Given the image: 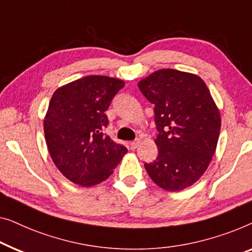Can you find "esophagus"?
<instances>
[{
	"label": "esophagus",
	"mask_w": 252,
	"mask_h": 252,
	"mask_svg": "<svg viewBox=\"0 0 252 252\" xmlns=\"http://www.w3.org/2000/svg\"><path fill=\"white\" fill-rule=\"evenodd\" d=\"M139 144H140V139H136V140L131 141V143H130L131 150H136V148L139 146Z\"/></svg>",
	"instance_id": "1"
}]
</instances>
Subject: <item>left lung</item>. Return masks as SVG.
<instances>
[{
  "mask_svg": "<svg viewBox=\"0 0 252 252\" xmlns=\"http://www.w3.org/2000/svg\"><path fill=\"white\" fill-rule=\"evenodd\" d=\"M138 88L155 106L158 131L157 160L145 163L148 176L169 192L192 186L210 164L221 126L207 84L196 74L163 68L140 80Z\"/></svg>",
  "mask_w": 252,
  "mask_h": 252,
  "instance_id": "1",
  "label": "left lung"
}]
</instances>
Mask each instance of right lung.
<instances>
[{
    "label": "right lung",
    "mask_w": 252,
    "mask_h": 252,
    "mask_svg": "<svg viewBox=\"0 0 252 252\" xmlns=\"http://www.w3.org/2000/svg\"><path fill=\"white\" fill-rule=\"evenodd\" d=\"M125 81L89 75L59 87L43 120L45 143L55 165L70 182L91 187L114 172L127 150L102 131L105 112Z\"/></svg>",
    "instance_id": "1"
}]
</instances>
